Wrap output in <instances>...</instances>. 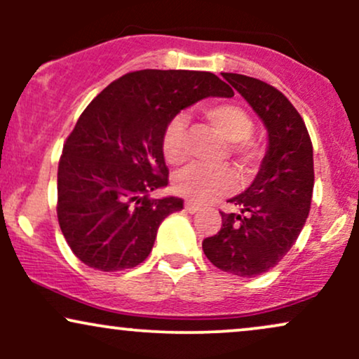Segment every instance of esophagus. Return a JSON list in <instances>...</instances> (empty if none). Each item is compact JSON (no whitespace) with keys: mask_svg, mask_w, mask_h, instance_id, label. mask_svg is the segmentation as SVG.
<instances>
[{"mask_svg":"<svg viewBox=\"0 0 359 359\" xmlns=\"http://www.w3.org/2000/svg\"><path fill=\"white\" fill-rule=\"evenodd\" d=\"M185 211H189V212H197V211H201V205L199 204H196V203H192V201H185Z\"/></svg>","mask_w":359,"mask_h":359,"instance_id":"esophagus-1","label":"esophagus"}]
</instances>
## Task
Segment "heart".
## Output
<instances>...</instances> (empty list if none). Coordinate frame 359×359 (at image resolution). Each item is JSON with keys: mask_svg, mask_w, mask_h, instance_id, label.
Here are the masks:
<instances>
[{"mask_svg": "<svg viewBox=\"0 0 359 359\" xmlns=\"http://www.w3.org/2000/svg\"><path fill=\"white\" fill-rule=\"evenodd\" d=\"M204 118L226 142L231 143V151L241 158H250L257 147L250 142L253 133V121L245 109L236 104L217 102L205 104ZM162 148L165 160L172 165H180L187 158V131L184 118L177 116L168 123L163 133ZM236 185V175L229 168H204L191 165L175 177V189L182 196L191 197L197 203H211L217 197L231 192Z\"/></svg>", "mask_w": 359, "mask_h": 359, "instance_id": "heart-1", "label": "heart"}]
</instances>
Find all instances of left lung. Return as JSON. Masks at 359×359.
Segmentation results:
<instances>
[{
	"instance_id": "1",
	"label": "left lung",
	"mask_w": 359,
	"mask_h": 359,
	"mask_svg": "<svg viewBox=\"0 0 359 359\" xmlns=\"http://www.w3.org/2000/svg\"><path fill=\"white\" fill-rule=\"evenodd\" d=\"M245 97L269 135L255 180L228 203L240 212H221L219 233L203 241L214 266L238 277L265 273L287 255L311 211L314 158L307 128L292 102L266 82L222 72Z\"/></svg>"
}]
</instances>
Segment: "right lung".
I'll use <instances>...</instances> for the list:
<instances>
[{"mask_svg":"<svg viewBox=\"0 0 359 359\" xmlns=\"http://www.w3.org/2000/svg\"><path fill=\"white\" fill-rule=\"evenodd\" d=\"M231 97L211 72L125 74L101 90L69 135L57 174V217L82 263L101 271L145 262L158 226L180 211V197L150 199L167 187L162 140L180 111L204 97Z\"/></svg>","mask_w":359,"mask_h":359,"instance_id":"obj_1","label":"right lung"}]
</instances>
